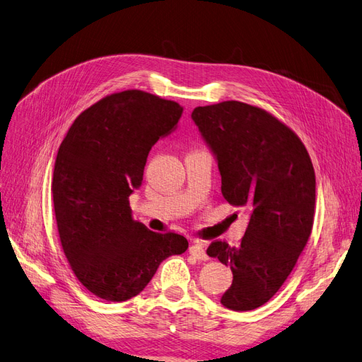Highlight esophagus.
Listing matches in <instances>:
<instances>
[{"label": "esophagus", "mask_w": 362, "mask_h": 362, "mask_svg": "<svg viewBox=\"0 0 362 362\" xmlns=\"http://www.w3.org/2000/svg\"><path fill=\"white\" fill-rule=\"evenodd\" d=\"M205 242H202V240H194L193 242V245L190 246V254L194 257V258H198V259H206L208 258V255H206V252H205Z\"/></svg>", "instance_id": "34e87169"}]
</instances>
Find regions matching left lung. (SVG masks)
Segmentation results:
<instances>
[{
    "label": "left lung",
    "mask_w": 362,
    "mask_h": 362,
    "mask_svg": "<svg viewBox=\"0 0 362 362\" xmlns=\"http://www.w3.org/2000/svg\"><path fill=\"white\" fill-rule=\"evenodd\" d=\"M192 119L214 152L223 198L250 211L238 246L216 240L206 249L233 270L221 303L255 310L286 282L311 235L313 163L294 131L259 107L223 101L196 107Z\"/></svg>",
    "instance_id": "1"
}]
</instances>
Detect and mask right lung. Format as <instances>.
I'll use <instances>...</instances> for the list:
<instances>
[{"mask_svg": "<svg viewBox=\"0 0 362 362\" xmlns=\"http://www.w3.org/2000/svg\"><path fill=\"white\" fill-rule=\"evenodd\" d=\"M182 107L144 90L112 93L74 120L57 152L52 201L64 255L83 286L108 302L134 298L187 238L154 233L131 216L151 148Z\"/></svg>", "mask_w": 362, "mask_h": 362, "instance_id": "1", "label": "right lung"}]
</instances>
